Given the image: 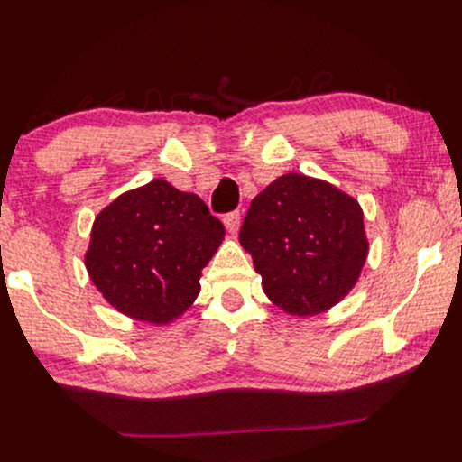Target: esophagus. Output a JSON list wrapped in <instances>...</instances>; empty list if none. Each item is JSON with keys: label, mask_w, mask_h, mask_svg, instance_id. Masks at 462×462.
<instances>
[{"label": "esophagus", "mask_w": 462, "mask_h": 462, "mask_svg": "<svg viewBox=\"0 0 462 462\" xmlns=\"http://www.w3.org/2000/svg\"><path fill=\"white\" fill-rule=\"evenodd\" d=\"M222 222H225L226 231L237 233V229H240V222H242L240 211H229V214H225V218H222Z\"/></svg>", "instance_id": "esophagus-1"}]
</instances>
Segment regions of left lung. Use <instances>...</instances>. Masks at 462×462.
<instances>
[{
	"label": "left lung",
	"instance_id": "8db88e82",
	"mask_svg": "<svg viewBox=\"0 0 462 462\" xmlns=\"http://www.w3.org/2000/svg\"><path fill=\"white\" fill-rule=\"evenodd\" d=\"M240 244L265 296L291 316H316L355 287L367 259L363 209L322 179H274L251 200Z\"/></svg>",
	"mask_w": 462,
	"mask_h": 462
}]
</instances>
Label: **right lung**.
Segmentation results:
<instances>
[{
	"instance_id": "obj_1",
	"label": "right lung",
	"mask_w": 462,
	"mask_h": 462,
	"mask_svg": "<svg viewBox=\"0 0 462 462\" xmlns=\"http://www.w3.org/2000/svg\"><path fill=\"white\" fill-rule=\"evenodd\" d=\"M222 240L225 226L197 194L153 179L97 216L86 270L125 316L168 324L199 296L200 270Z\"/></svg>"
}]
</instances>
